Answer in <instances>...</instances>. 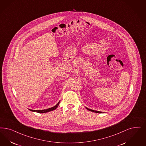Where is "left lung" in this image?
I'll return each mask as SVG.
<instances>
[{
  "label": "left lung",
  "mask_w": 146,
  "mask_h": 146,
  "mask_svg": "<svg viewBox=\"0 0 146 146\" xmlns=\"http://www.w3.org/2000/svg\"><path fill=\"white\" fill-rule=\"evenodd\" d=\"M86 109H88V110H89V111H92V112H96V113H102V112H100V111H95V110H91V109H88V108H86Z\"/></svg>",
  "instance_id": "1"
}]
</instances>
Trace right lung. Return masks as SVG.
Masks as SVG:
<instances>
[{"mask_svg": "<svg viewBox=\"0 0 146 146\" xmlns=\"http://www.w3.org/2000/svg\"><path fill=\"white\" fill-rule=\"evenodd\" d=\"M59 103H60V102L55 106H53V107L51 108H49L48 109H44V110H30V109H29V110L30 111H33V112H38V113H46V112L52 111V110H54L55 109H56L57 108V107L58 106Z\"/></svg>", "mask_w": 146, "mask_h": 146, "instance_id": "obj_1", "label": "right lung"}]
</instances>
